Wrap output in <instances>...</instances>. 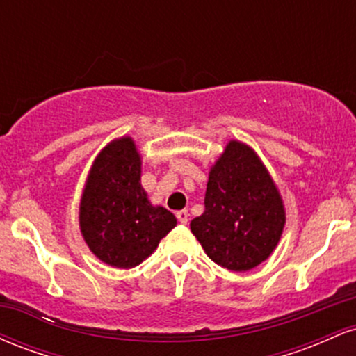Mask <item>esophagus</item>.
I'll use <instances>...</instances> for the list:
<instances>
[{
	"instance_id": "34e87169",
	"label": "esophagus",
	"mask_w": 356,
	"mask_h": 356,
	"mask_svg": "<svg viewBox=\"0 0 356 356\" xmlns=\"http://www.w3.org/2000/svg\"><path fill=\"white\" fill-rule=\"evenodd\" d=\"M175 216H177L179 222H181V224H187V220H189V212H187L186 209L177 211V212H175Z\"/></svg>"
}]
</instances>
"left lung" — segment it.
<instances>
[{
  "instance_id": "left-lung-1",
  "label": "left lung",
  "mask_w": 356,
  "mask_h": 356,
  "mask_svg": "<svg viewBox=\"0 0 356 356\" xmlns=\"http://www.w3.org/2000/svg\"><path fill=\"white\" fill-rule=\"evenodd\" d=\"M204 206L191 231L219 266L249 271L280 243L283 199L261 159L243 142L231 140L211 167Z\"/></svg>"
}]
</instances>
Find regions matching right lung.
I'll return each instance as SVG.
<instances>
[{
  "label": "right lung",
  "instance_id": "add662e5",
  "mask_svg": "<svg viewBox=\"0 0 356 356\" xmlns=\"http://www.w3.org/2000/svg\"><path fill=\"white\" fill-rule=\"evenodd\" d=\"M140 154L130 137L112 140L97 155L80 201V229L90 251L113 268L140 264L177 224L152 206L140 184Z\"/></svg>",
  "mask_w": 356,
  "mask_h": 356
}]
</instances>
